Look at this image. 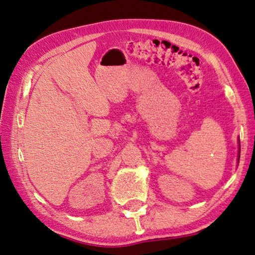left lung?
<instances>
[{
  "label": "left lung",
  "instance_id": "8db88e82",
  "mask_svg": "<svg viewBox=\"0 0 255 255\" xmlns=\"http://www.w3.org/2000/svg\"><path fill=\"white\" fill-rule=\"evenodd\" d=\"M240 146V145H239ZM240 154H241V147L239 148V158H240Z\"/></svg>",
  "mask_w": 255,
  "mask_h": 255
}]
</instances>
